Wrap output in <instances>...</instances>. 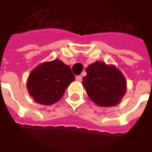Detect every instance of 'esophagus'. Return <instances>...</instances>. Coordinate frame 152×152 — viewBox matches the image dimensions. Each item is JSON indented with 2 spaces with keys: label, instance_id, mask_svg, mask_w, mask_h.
Masks as SVG:
<instances>
[{
  "label": "esophagus",
  "instance_id": "34e87169",
  "mask_svg": "<svg viewBox=\"0 0 152 152\" xmlns=\"http://www.w3.org/2000/svg\"><path fill=\"white\" fill-rule=\"evenodd\" d=\"M76 80H78V81H81V80H82V76H76Z\"/></svg>",
  "mask_w": 152,
  "mask_h": 152
}]
</instances>
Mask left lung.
<instances>
[{"label": "left lung", "instance_id": "8db88e82", "mask_svg": "<svg viewBox=\"0 0 152 152\" xmlns=\"http://www.w3.org/2000/svg\"><path fill=\"white\" fill-rule=\"evenodd\" d=\"M82 84L91 101L96 105L111 107L117 105L126 92V82L117 68L102 61L90 65Z\"/></svg>", "mask_w": 152, "mask_h": 152}]
</instances>
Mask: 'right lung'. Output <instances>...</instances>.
Masks as SVG:
<instances>
[{"mask_svg": "<svg viewBox=\"0 0 152 152\" xmlns=\"http://www.w3.org/2000/svg\"><path fill=\"white\" fill-rule=\"evenodd\" d=\"M75 76L69 66L59 60L43 63L31 72L27 89L34 101L41 105H52L62 97Z\"/></svg>", "mask_w": 152, "mask_h": 152, "instance_id": "obj_1", "label": "right lung"}]
</instances>
